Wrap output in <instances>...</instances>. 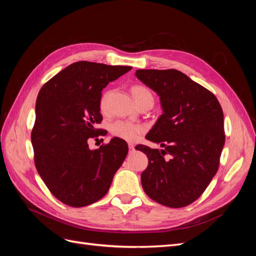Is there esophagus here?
<instances>
[{
	"instance_id": "34e87169",
	"label": "esophagus",
	"mask_w": 256,
	"mask_h": 256,
	"mask_svg": "<svg viewBox=\"0 0 256 256\" xmlns=\"http://www.w3.org/2000/svg\"><path fill=\"white\" fill-rule=\"evenodd\" d=\"M128 147H129V152H134V144H128Z\"/></svg>"
}]
</instances>
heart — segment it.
Listing matches in <instances>:
<instances>
[{"label":"heart","instance_id":"1","mask_svg":"<svg viewBox=\"0 0 256 256\" xmlns=\"http://www.w3.org/2000/svg\"><path fill=\"white\" fill-rule=\"evenodd\" d=\"M131 94H132L138 106L144 104H150L152 106L154 98L152 90L142 84L132 85L130 88ZM108 100H109V92H106L102 94L99 102V108L102 111H106L108 106ZM111 132L113 136L126 141H134L140 136L144 128L138 124H134L125 120H116L111 124Z\"/></svg>","mask_w":256,"mask_h":256}]
</instances>
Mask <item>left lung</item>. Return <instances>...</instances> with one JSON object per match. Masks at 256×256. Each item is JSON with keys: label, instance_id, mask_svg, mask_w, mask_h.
<instances>
[{"label": "left lung", "instance_id": "obj_1", "mask_svg": "<svg viewBox=\"0 0 256 256\" xmlns=\"http://www.w3.org/2000/svg\"><path fill=\"white\" fill-rule=\"evenodd\" d=\"M136 76L160 96L164 110L146 136L164 150L136 147L148 158L142 187L161 205L188 206L218 171L226 142L222 108L210 90L176 69H138Z\"/></svg>", "mask_w": 256, "mask_h": 256}]
</instances>
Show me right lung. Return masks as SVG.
Listing matches in <instances>:
<instances>
[{
    "instance_id": "1",
    "label": "right lung",
    "mask_w": 256,
    "mask_h": 256,
    "mask_svg": "<svg viewBox=\"0 0 256 256\" xmlns=\"http://www.w3.org/2000/svg\"><path fill=\"white\" fill-rule=\"evenodd\" d=\"M80 60L44 84L36 99L30 134L38 174L52 194L72 207L97 202L109 191L128 154L127 143L113 138L90 150L88 140L102 136L99 102L109 82L131 70Z\"/></svg>"
}]
</instances>
